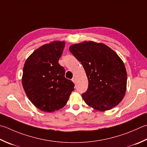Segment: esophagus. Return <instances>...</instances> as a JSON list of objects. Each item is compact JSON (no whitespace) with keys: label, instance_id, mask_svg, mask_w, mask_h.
<instances>
[{"label":"esophagus","instance_id":"esophagus-1","mask_svg":"<svg viewBox=\"0 0 147 147\" xmlns=\"http://www.w3.org/2000/svg\"><path fill=\"white\" fill-rule=\"evenodd\" d=\"M72 81H73L74 83H75V82H76V79H75V78H73V79H72Z\"/></svg>","mask_w":147,"mask_h":147}]
</instances>
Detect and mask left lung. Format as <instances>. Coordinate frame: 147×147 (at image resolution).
<instances>
[{"instance_id":"1","label":"left lung","mask_w":147,"mask_h":147,"mask_svg":"<svg viewBox=\"0 0 147 147\" xmlns=\"http://www.w3.org/2000/svg\"><path fill=\"white\" fill-rule=\"evenodd\" d=\"M69 51L87 74L88 87L82 94L86 104L99 111L119 105L127 87V72L119 55L108 46L93 41L71 45Z\"/></svg>"}]
</instances>
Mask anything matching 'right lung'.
<instances>
[{
    "mask_svg": "<svg viewBox=\"0 0 147 147\" xmlns=\"http://www.w3.org/2000/svg\"><path fill=\"white\" fill-rule=\"evenodd\" d=\"M64 41H53L37 48L25 61L22 85L32 103L40 110L53 112L66 105L74 84L65 78L59 64Z\"/></svg>",
    "mask_w": 147,
    "mask_h": 147,
    "instance_id": "add662e5",
    "label": "right lung"
}]
</instances>
